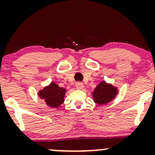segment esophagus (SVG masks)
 I'll return each instance as SVG.
<instances>
[{
    "label": "esophagus",
    "instance_id": "esophagus-1",
    "mask_svg": "<svg viewBox=\"0 0 155 155\" xmlns=\"http://www.w3.org/2000/svg\"><path fill=\"white\" fill-rule=\"evenodd\" d=\"M75 86L78 89H82L83 88H84V84L81 82H78L77 84H76Z\"/></svg>",
    "mask_w": 155,
    "mask_h": 155
}]
</instances>
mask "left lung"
Instances as JSON below:
<instances>
[{
    "mask_svg": "<svg viewBox=\"0 0 155 155\" xmlns=\"http://www.w3.org/2000/svg\"><path fill=\"white\" fill-rule=\"evenodd\" d=\"M118 92L119 90L117 87L109 83H106L105 81H102L94 88L91 94L94 102L98 106H101L112 101L117 95Z\"/></svg>",
    "mask_w": 155,
    "mask_h": 155,
    "instance_id": "8db88e82",
    "label": "left lung"
}]
</instances>
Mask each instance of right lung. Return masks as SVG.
Segmentation results:
<instances>
[{"label":"right lung","mask_w":155,"mask_h":155,"mask_svg":"<svg viewBox=\"0 0 155 155\" xmlns=\"http://www.w3.org/2000/svg\"><path fill=\"white\" fill-rule=\"evenodd\" d=\"M66 91H67L66 89L60 87L56 83L51 82L48 86L40 89L38 94L41 99L44 100L48 106L58 109L64 102Z\"/></svg>","instance_id":"obj_1"}]
</instances>
